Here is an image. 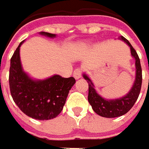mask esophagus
<instances>
[{"label": "esophagus", "instance_id": "34e87169", "mask_svg": "<svg viewBox=\"0 0 149 149\" xmlns=\"http://www.w3.org/2000/svg\"><path fill=\"white\" fill-rule=\"evenodd\" d=\"M81 74H82V71L80 69H79V68H77L75 69V70L74 71L73 73V75L74 77V79H80L81 78Z\"/></svg>", "mask_w": 149, "mask_h": 149}]
</instances>
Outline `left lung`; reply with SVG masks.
I'll list each match as a JSON object with an SVG mask.
<instances>
[{
	"label": "left lung",
	"instance_id": "left-lung-1",
	"mask_svg": "<svg viewBox=\"0 0 149 149\" xmlns=\"http://www.w3.org/2000/svg\"><path fill=\"white\" fill-rule=\"evenodd\" d=\"M118 39L124 41L128 45L130 48L131 56L135 60V79L134 81L132 88L125 95L116 99H107L102 97L97 92L90 78L85 73L83 74V77L88 84V100L89 104L92 106V108L97 114L107 118H114L126 114L137 101L142 85V69L136 51L134 49L128 40L125 38L123 36H120Z\"/></svg>",
	"mask_w": 149,
	"mask_h": 149
}]
</instances>
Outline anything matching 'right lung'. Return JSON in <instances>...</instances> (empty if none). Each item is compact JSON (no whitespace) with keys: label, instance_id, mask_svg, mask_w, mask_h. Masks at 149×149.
Masks as SVG:
<instances>
[{"label":"right lung","instance_id":"right-lung-1","mask_svg":"<svg viewBox=\"0 0 149 149\" xmlns=\"http://www.w3.org/2000/svg\"><path fill=\"white\" fill-rule=\"evenodd\" d=\"M41 35L53 38L56 35L40 32ZM21 42L10 59L9 83L13 100L28 116L44 120L56 117L63 109L75 79L54 74L45 79L31 78L23 70L20 61Z\"/></svg>","mask_w":149,"mask_h":149}]
</instances>
